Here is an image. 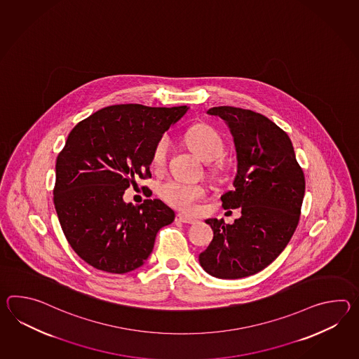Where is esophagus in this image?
<instances>
[{
	"label": "esophagus",
	"mask_w": 359,
	"mask_h": 359,
	"mask_svg": "<svg viewBox=\"0 0 359 359\" xmlns=\"http://www.w3.org/2000/svg\"><path fill=\"white\" fill-rule=\"evenodd\" d=\"M176 222L185 224H194L196 223V219L191 217V216L184 215V214H177V215H176Z\"/></svg>",
	"instance_id": "1"
}]
</instances>
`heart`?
<instances>
[{"mask_svg": "<svg viewBox=\"0 0 359 359\" xmlns=\"http://www.w3.org/2000/svg\"><path fill=\"white\" fill-rule=\"evenodd\" d=\"M185 140L191 147V151L206 162H212L223 156L225 144L219 131L208 125H198L191 128ZM170 142L166 136L160 137L151 149V168L162 170L168 163ZM158 196L171 208L191 211L199 201L205 198L206 189L196 183H187L180 180H168L161 184Z\"/></svg>", "mask_w": 359, "mask_h": 359, "instance_id": "1", "label": "heart"}]
</instances>
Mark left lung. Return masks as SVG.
<instances>
[{
  "instance_id": "obj_1",
  "label": "left lung",
  "mask_w": 359,
  "mask_h": 359,
  "mask_svg": "<svg viewBox=\"0 0 359 359\" xmlns=\"http://www.w3.org/2000/svg\"><path fill=\"white\" fill-rule=\"evenodd\" d=\"M231 128L237 151L234 189L223 208H241L233 224L208 219L214 238L199 264L216 278H243L263 271L285 250L300 220L305 176L286 133L263 114L236 107H214Z\"/></svg>"
}]
</instances>
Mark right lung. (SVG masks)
<instances>
[{
    "label": "right lung",
    "mask_w": 359,
    "mask_h": 359,
    "mask_svg": "<svg viewBox=\"0 0 359 359\" xmlns=\"http://www.w3.org/2000/svg\"><path fill=\"white\" fill-rule=\"evenodd\" d=\"M188 111L142 104L105 107L79 122L56 158L54 205L74 252L99 271L123 274L151 255L175 214L160 199L134 206L123 193L151 177L156 142Z\"/></svg>",
    "instance_id": "right-lung-1"
}]
</instances>
